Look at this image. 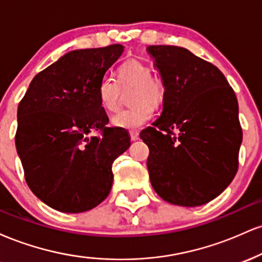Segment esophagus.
Masks as SVG:
<instances>
[{"instance_id":"34e87169","label":"esophagus","mask_w":262,"mask_h":262,"mask_svg":"<svg viewBox=\"0 0 262 262\" xmlns=\"http://www.w3.org/2000/svg\"><path fill=\"white\" fill-rule=\"evenodd\" d=\"M129 135H130V139L133 140V141L139 139V133H138V132H130V133H129Z\"/></svg>"}]
</instances>
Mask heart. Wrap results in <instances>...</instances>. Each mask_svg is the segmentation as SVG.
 <instances>
[{
	"instance_id": "heart-1",
	"label": "heart",
	"mask_w": 262,
	"mask_h": 262,
	"mask_svg": "<svg viewBox=\"0 0 262 262\" xmlns=\"http://www.w3.org/2000/svg\"><path fill=\"white\" fill-rule=\"evenodd\" d=\"M121 87H134L132 103L135 106L118 111L111 119L113 127L133 130L145 124L165 98V85L159 77L152 76L151 69L137 60L124 62L118 70V81L106 75L97 87L101 106L113 112L119 106Z\"/></svg>"
}]
</instances>
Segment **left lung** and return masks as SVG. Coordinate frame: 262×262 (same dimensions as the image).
I'll return each instance as SVG.
<instances>
[{"instance_id":"8db88e82","label":"left lung","mask_w":262,"mask_h":262,"mask_svg":"<svg viewBox=\"0 0 262 262\" xmlns=\"http://www.w3.org/2000/svg\"><path fill=\"white\" fill-rule=\"evenodd\" d=\"M165 85L162 113L140 138L156 193L197 207L218 197L239 166L243 130L236 96L217 66L173 45H150Z\"/></svg>"}]
</instances>
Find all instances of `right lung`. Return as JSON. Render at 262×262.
I'll list each match as a JSON object with an SVG mask.
<instances>
[{"label":"right lung","mask_w":262,"mask_h":262,"mask_svg":"<svg viewBox=\"0 0 262 262\" xmlns=\"http://www.w3.org/2000/svg\"><path fill=\"white\" fill-rule=\"evenodd\" d=\"M123 50L113 44L69 52L32 80L18 104L16 148L27 185L53 209L86 212L110 194L112 164L130 138L106 127L97 87Z\"/></svg>","instance_id":"1"}]
</instances>
